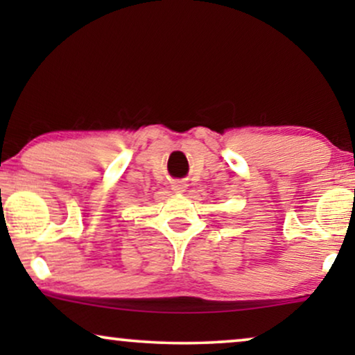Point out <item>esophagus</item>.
I'll list each match as a JSON object with an SVG mask.
<instances>
[{
	"label": "esophagus",
	"mask_w": 355,
	"mask_h": 355,
	"mask_svg": "<svg viewBox=\"0 0 355 355\" xmlns=\"http://www.w3.org/2000/svg\"><path fill=\"white\" fill-rule=\"evenodd\" d=\"M186 187H187V184L182 182V181H176V182L171 184V189L176 193H182L184 191H186Z\"/></svg>",
	"instance_id": "obj_1"
}]
</instances>
